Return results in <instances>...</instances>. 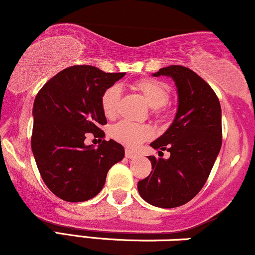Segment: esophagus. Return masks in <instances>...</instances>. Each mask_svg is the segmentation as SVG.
Returning a JSON list of instances; mask_svg holds the SVG:
<instances>
[{
	"instance_id": "1",
	"label": "esophagus",
	"mask_w": 255,
	"mask_h": 255,
	"mask_svg": "<svg viewBox=\"0 0 255 255\" xmlns=\"http://www.w3.org/2000/svg\"><path fill=\"white\" fill-rule=\"evenodd\" d=\"M125 157L136 158L137 157V152L130 150V149H125Z\"/></svg>"
}]
</instances>
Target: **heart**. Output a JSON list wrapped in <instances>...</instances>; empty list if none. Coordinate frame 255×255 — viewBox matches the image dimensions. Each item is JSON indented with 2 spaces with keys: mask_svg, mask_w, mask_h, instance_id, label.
<instances>
[{
  "mask_svg": "<svg viewBox=\"0 0 255 255\" xmlns=\"http://www.w3.org/2000/svg\"><path fill=\"white\" fill-rule=\"evenodd\" d=\"M133 89L138 91L148 104L154 107V112H160L161 107L167 104L169 99V88L166 83L154 79H143L134 82ZM121 88L118 86H111L105 89L100 99L101 110L107 118H113L118 112L121 101ZM111 136L123 144L134 148L140 143L149 139L152 136L150 127L145 124H138L128 121H122L113 125L111 128Z\"/></svg>",
  "mask_w": 255,
  "mask_h": 255,
  "instance_id": "obj_1",
  "label": "heart"
}]
</instances>
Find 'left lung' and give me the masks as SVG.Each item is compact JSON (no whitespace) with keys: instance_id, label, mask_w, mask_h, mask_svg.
Wrapping results in <instances>:
<instances>
[{"instance_id":"1","label":"left lung","mask_w":255,"mask_h":255,"mask_svg":"<svg viewBox=\"0 0 255 255\" xmlns=\"http://www.w3.org/2000/svg\"><path fill=\"white\" fill-rule=\"evenodd\" d=\"M154 76H170L178 88V111L162 136L151 143L158 157L148 156L152 170L138 181L143 199L170 209L194 198L208 180L222 145V111L216 93L193 70L162 68ZM171 152L163 159L162 151Z\"/></svg>"}]
</instances>
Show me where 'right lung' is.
Returning <instances> with one entry per match:
<instances>
[{
	"label": "right lung",
	"instance_id": "obj_1",
	"mask_svg": "<svg viewBox=\"0 0 255 255\" xmlns=\"http://www.w3.org/2000/svg\"><path fill=\"white\" fill-rule=\"evenodd\" d=\"M125 73H105L92 65H73L41 87L33 105L32 151L45 185L65 202L92 199L103 190L113 164L124 157L116 140L86 145L87 133L104 138L107 124L100 99Z\"/></svg>",
	"mask_w": 255,
	"mask_h": 255
}]
</instances>
